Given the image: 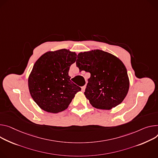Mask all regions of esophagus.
Returning <instances> with one entry per match:
<instances>
[{
    "label": "esophagus",
    "mask_w": 158,
    "mask_h": 158,
    "mask_svg": "<svg viewBox=\"0 0 158 158\" xmlns=\"http://www.w3.org/2000/svg\"><path fill=\"white\" fill-rule=\"evenodd\" d=\"M85 88H86V86H85V85H84V86H82V87H81V90H82V92H84V91H85Z\"/></svg>",
    "instance_id": "1"
}]
</instances>
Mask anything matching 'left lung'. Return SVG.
I'll use <instances>...</instances> for the list:
<instances>
[{
  "mask_svg": "<svg viewBox=\"0 0 158 158\" xmlns=\"http://www.w3.org/2000/svg\"><path fill=\"white\" fill-rule=\"evenodd\" d=\"M76 65L80 71L91 74L84 94L93 107L110 110L123 102L129 79L125 66L117 57L100 50L81 52Z\"/></svg>",
  "mask_w": 158,
  "mask_h": 158,
  "instance_id": "left-lung-1",
  "label": "left lung"
}]
</instances>
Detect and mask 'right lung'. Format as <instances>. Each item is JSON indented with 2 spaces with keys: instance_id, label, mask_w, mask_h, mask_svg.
<instances>
[{
  "instance_id": "add662e5",
  "label": "right lung",
  "mask_w": 158,
  "mask_h": 158,
  "mask_svg": "<svg viewBox=\"0 0 158 158\" xmlns=\"http://www.w3.org/2000/svg\"><path fill=\"white\" fill-rule=\"evenodd\" d=\"M76 53L67 49L48 52L35 62L28 87L35 103L44 111L56 113L67 109L81 88L70 81L69 70Z\"/></svg>"
}]
</instances>
